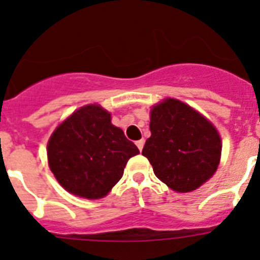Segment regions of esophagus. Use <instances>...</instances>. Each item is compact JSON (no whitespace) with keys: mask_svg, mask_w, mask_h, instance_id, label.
Returning <instances> with one entry per match:
<instances>
[{"mask_svg":"<svg viewBox=\"0 0 260 260\" xmlns=\"http://www.w3.org/2000/svg\"><path fill=\"white\" fill-rule=\"evenodd\" d=\"M137 147L139 148V151L143 150V146H144V139H141V141H137Z\"/></svg>","mask_w":260,"mask_h":260,"instance_id":"obj_1","label":"esophagus"}]
</instances>
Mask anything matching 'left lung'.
I'll use <instances>...</instances> for the list:
<instances>
[{"label": "left lung", "instance_id": "8db88e82", "mask_svg": "<svg viewBox=\"0 0 260 260\" xmlns=\"http://www.w3.org/2000/svg\"><path fill=\"white\" fill-rule=\"evenodd\" d=\"M150 130L142 153L168 187L189 192L213 176L221 156V138L199 112L168 98L151 109Z\"/></svg>", "mask_w": 260, "mask_h": 260}]
</instances>
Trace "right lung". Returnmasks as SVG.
I'll use <instances>...</instances> for the list:
<instances>
[{"mask_svg":"<svg viewBox=\"0 0 260 260\" xmlns=\"http://www.w3.org/2000/svg\"><path fill=\"white\" fill-rule=\"evenodd\" d=\"M56 180L71 194L103 198L121 180L138 147L110 122V113L98 104L79 108L53 132L47 147Z\"/></svg>","mask_w":260,"mask_h":260,"instance_id":"obj_1","label":"right lung"}]
</instances>
